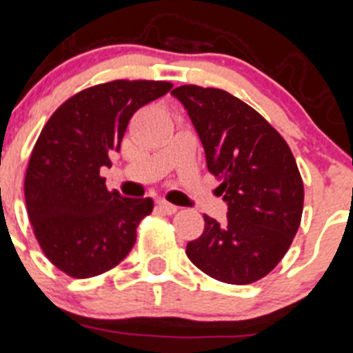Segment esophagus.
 <instances>
[{
	"label": "esophagus",
	"mask_w": 353,
	"mask_h": 353,
	"mask_svg": "<svg viewBox=\"0 0 353 353\" xmlns=\"http://www.w3.org/2000/svg\"><path fill=\"white\" fill-rule=\"evenodd\" d=\"M157 207H158V210H161V212L167 214V216H172V214L177 212V207L172 205V203L165 202V200H158Z\"/></svg>",
	"instance_id": "1"
}]
</instances>
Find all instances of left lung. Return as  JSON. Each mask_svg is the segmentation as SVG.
I'll use <instances>...</instances> for the list:
<instances>
[{"label": "left lung", "instance_id": "left-lung-1", "mask_svg": "<svg viewBox=\"0 0 353 353\" xmlns=\"http://www.w3.org/2000/svg\"><path fill=\"white\" fill-rule=\"evenodd\" d=\"M172 95L192 118L228 203L225 223L203 216L205 228L188 242V258L216 281L252 284L281 263L301 223L305 190L291 148L228 92L183 85Z\"/></svg>", "mask_w": 353, "mask_h": 353}]
</instances>
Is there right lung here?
I'll return each instance as SVG.
<instances>
[{"label":"right lung","instance_id":"1","mask_svg":"<svg viewBox=\"0 0 353 353\" xmlns=\"http://www.w3.org/2000/svg\"><path fill=\"white\" fill-rule=\"evenodd\" d=\"M170 88L150 80L95 85L68 99L43 127L26 172V205L41 251L65 275H101L132 251L153 200L108 192L101 167H111L132 114Z\"/></svg>","mask_w":353,"mask_h":353}]
</instances>
